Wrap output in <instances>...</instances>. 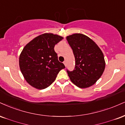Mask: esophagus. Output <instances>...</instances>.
<instances>
[{"instance_id": "esophagus-1", "label": "esophagus", "mask_w": 125, "mask_h": 125, "mask_svg": "<svg viewBox=\"0 0 125 125\" xmlns=\"http://www.w3.org/2000/svg\"><path fill=\"white\" fill-rule=\"evenodd\" d=\"M63 63H64V66H66V65H67L66 62V61H64V62H63Z\"/></svg>"}]
</instances>
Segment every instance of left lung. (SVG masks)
I'll use <instances>...</instances> for the list:
<instances>
[{"label": "left lung", "mask_w": 125, "mask_h": 125, "mask_svg": "<svg viewBox=\"0 0 125 125\" xmlns=\"http://www.w3.org/2000/svg\"><path fill=\"white\" fill-rule=\"evenodd\" d=\"M75 58L74 70H67L71 82L81 88L91 87L103 74L105 67L104 54L94 41L76 33L66 37Z\"/></svg>", "instance_id": "8db88e82"}]
</instances>
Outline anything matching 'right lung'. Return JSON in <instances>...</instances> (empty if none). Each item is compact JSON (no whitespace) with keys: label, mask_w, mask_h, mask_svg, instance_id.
<instances>
[{"label":"right lung","mask_w":125,"mask_h":125,"mask_svg":"<svg viewBox=\"0 0 125 125\" xmlns=\"http://www.w3.org/2000/svg\"><path fill=\"white\" fill-rule=\"evenodd\" d=\"M63 38L52 33L35 37L24 46L19 56L21 72L26 82L39 90L47 88L65 68L59 62L54 46Z\"/></svg>","instance_id":"1"}]
</instances>
